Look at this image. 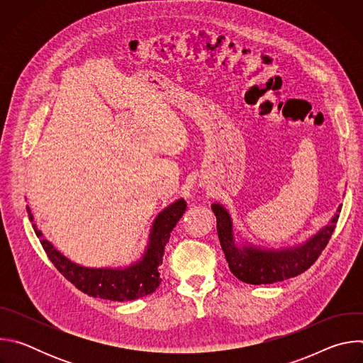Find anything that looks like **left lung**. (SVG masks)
I'll list each match as a JSON object with an SVG mask.
<instances>
[{
	"mask_svg": "<svg viewBox=\"0 0 363 363\" xmlns=\"http://www.w3.org/2000/svg\"><path fill=\"white\" fill-rule=\"evenodd\" d=\"M211 208L217 217L220 244L231 273L248 284H272L304 273L318 260L335 231L342 205L315 235L301 244L286 248H266L244 240L235 241L238 234H234L233 220L225 206L214 202Z\"/></svg>",
	"mask_w": 363,
	"mask_h": 363,
	"instance_id": "obj_1",
	"label": "left lung"
}]
</instances>
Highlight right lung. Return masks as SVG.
Segmentation results:
<instances>
[{
	"label": "right lung",
	"mask_w": 363,
	"mask_h": 363,
	"mask_svg": "<svg viewBox=\"0 0 363 363\" xmlns=\"http://www.w3.org/2000/svg\"><path fill=\"white\" fill-rule=\"evenodd\" d=\"M186 210L184 198L177 199L157 216L153 220L147 244L138 262L126 267H84L73 263L63 255L34 224V217L30 206H27L28 218L33 223L35 235L47 252L50 262L79 290L91 296L108 298L113 301H126L145 297L158 289L161 284L158 267L162 264L165 245L169 241L171 233L182 214Z\"/></svg>",
	"instance_id": "obj_1"
}]
</instances>
